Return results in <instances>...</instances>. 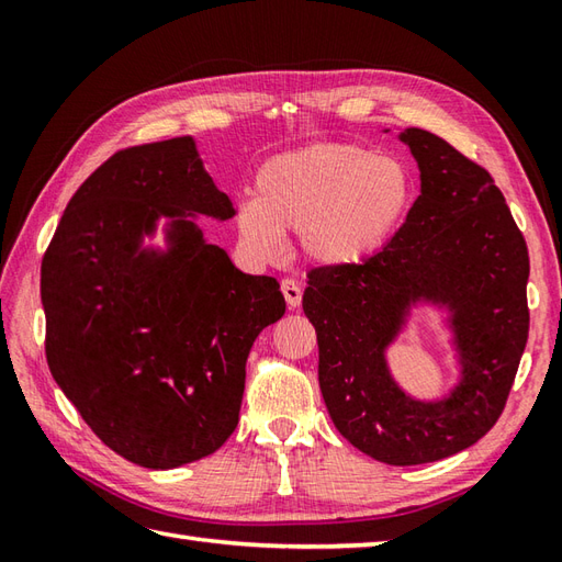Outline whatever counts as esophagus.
I'll return each instance as SVG.
<instances>
[{"mask_svg": "<svg viewBox=\"0 0 562 562\" xmlns=\"http://www.w3.org/2000/svg\"><path fill=\"white\" fill-rule=\"evenodd\" d=\"M282 294H284V302H288V306L290 308H296L302 304V288H300V282H294V280H282Z\"/></svg>", "mask_w": 562, "mask_h": 562, "instance_id": "34e87169", "label": "esophagus"}]
</instances>
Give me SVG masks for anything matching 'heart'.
Returning <instances> with one entry per match:
<instances>
[{
    "label": "heart",
    "mask_w": 562,
    "mask_h": 562,
    "mask_svg": "<svg viewBox=\"0 0 562 562\" xmlns=\"http://www.w3.org/2000/svg\"><path fill=\"white\" fill-rule=\"evenodd\" d=\"M417 198V178L398 157L362 145H312L260 166L256 198L236 212V232L256 260L282 256V234L300 232L308 262L357 268L401 232Z\"/></svg>",
    "instance_id": "heart-1"
}]
</instances>
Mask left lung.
<instances>
[{
	"mask_svg": "<svg viewBox=\"0 0 562 562\" xmlns=\"http://www.w3.org/2000/svg\"><path fill=\"white\" fill-rule=\"evenodd\" d=\"M398 139L420 169L408 220L362 266L312 270L302 306L333 425L367 457L415 465L475 445L503 413L529 338V250L491 173L427 130ZM420 303L448 314L460 362L437 402L405 394L385 360Z\"/></svg>",
	"mask_w": 562,
	"mask_h": 562,
	"instance_id": "left-lung-1",
	"label": "left lung"
}]
</instances>
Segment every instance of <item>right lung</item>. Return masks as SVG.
Returning <instances> with one entry per match:
<instances>
[{
	"instance_id": "obj_1",
	"label": "right lung",
	"mask_w": 562,
	"mask_h": 562,
	"mask_svg": "<svg viewBox=\"0 0 562 562\" xmlns=\"http://www.w3.org/2000/svg\"><path fill=\"white\" fill-rule=\"evenodd\" d=\"M200 214L236 210L193 137L130 147L71 195L41 266L53 379L105 447L154 471L229 439L248 352L284 314L278 280L238 270ZM159 225L165 246L147 245Z\"/></svg>"
}]
</instances>
